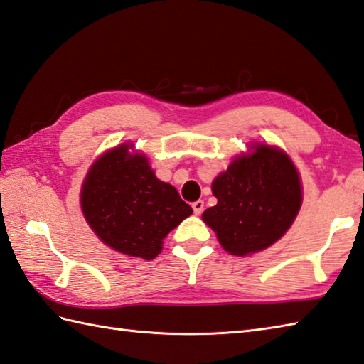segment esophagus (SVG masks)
<instances>
[{
    "instance_id": "obj_1",
    "label": "esophagus",
    "mask_w": 364,
    "mask_h": 364,
    "mask_svg": "<svg viewBox=\"0 0 364 364\" xmlns=\"http://www.w3.org/2000/svg\"><path fill=\"white\" fill-rule=\"evenodd\" d=\"M191 207H193V212H195V215H200L204 210V200H196V203L191 204Z\"/></svg>"
}]
</instances>
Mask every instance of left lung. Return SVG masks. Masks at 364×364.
Here are the masks:
<instances>
[{
  "mask_svg": "<svg viewBox=\"0 0 364 364\" xmlns=\"http://www.w3.org/2000/svg\"><path fill=\"white\" fill-rule=\"evenodd\" d=\"M254 154L240 156L212 183L218 204L203 220L232 255L269 247L284 237L302 204L297 169L284 152L255 144Z\"/></svg>",
  "mask_w": 364,
  "mask_h": 364,
  "instance_id": "obj_1",
  "label": "left lung"
}]
</instances>
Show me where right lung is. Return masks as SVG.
<instances>
[{"mask_svg":"<svg viewBox=\"0 0 364 364\" xmlns=\"http://www.w3.org/2000/svg\"><path fill=\"white\" fill-rule=\"evenodd\" d=\"M129 144L109 151L87 174L80 205L104 243L121 254L154 260L164 240L193 213L179 193L159 181L148 159L129 156Z\"/></svg>","mask_w":364,"mask_h":364,"instance_id":"right-lung-1","label":"right lung"}]
</instances>
